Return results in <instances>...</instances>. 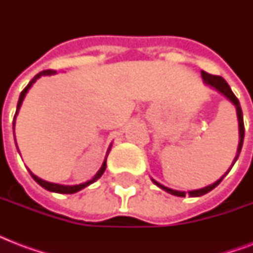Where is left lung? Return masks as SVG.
I'll list each match as a JSON object with an SVG mask.
<instances>
[{"mask_svg":"<svg viewBox=\"0 0 253 253\" xmlns=\"http://www.w3.org/2000/svg\"><path fill=\"white\" fill-rule=\"evenodd\" d=\"M201 76H202V80H204V83L206 85H209V86L214 87L215 90H218L220 93V94H223L226 98L228 99V101H231V103L234 105V106L236 107V114H238V122H239V144H238V152H236V156L235 159H234V162H232V166L235 164V162L238 160V158H239V154L240 151H242V147H243V140H244V122H243V113H242V107H240V103H239V99L236 98L235 94L232 93L231 87L228 86V84L226 83V80L224 79H222L220 76H214V75H210V73L205 72V71H202L201 72ZM231 166V168H232ZM231 168L228 169L227 172L224 173L223 176L220 177L219 180H216L214 184L211 185H208V186H205V188H201V189H196V190H189V196L190 197H201L204 196V194H206V193H209L210 190H212V189L215 188V186H218V185L220 184V181L223 180V177L227 174L230 170H231ZM152 182H154L155 185H158L159 188L163 189V190H166L167 193H169V194H172V196H177V197H185V194H186V192H181V190H174V189H170V188H167V186H164V185L159 184L158 181H155L154 178H152Z\"/></svg>","mask_w":253,"mask_h":253,"instance_id":"1","label":"left lung"}]
</instances>
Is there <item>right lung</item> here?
<instances>
[{
  "label": "right lung",
  "instance_id": "right-lung-1",
  "mask_svg": "<svg viewBox=\"0 0 253 253\" xmlns=\"http://www.w3.org/2000/svg\"><path fill=\"white\" fill-rule=\"evenodd\" d=\"M56 73V71H52V69H48V71H43V72H39L37 75V76L34 77L33 80L30 81L29 84H27V86L23 89V90L21 91V95H19V99H18V105H17V111H15V115H14V121H13V130H14V126H15V118H17V114L18 111H19V109H21V105L22 102H23V98H25L26 93L29 91V89L31 86H33V84L35 83V81L38 80V79H41L42 76H51V75H55ZM17 144V143H15ZM109 151H110V147H109V150H107V154H106V158H105V160H103L102 163V167L99 168V170L97 173H95V176L91 178V180L86 181V182H84V184H79V185H60V184H55V182H48V181H44L42 180V178H39L38 176H35L31 170H30V174H31V177H33L34 180L37 181L38 184L41 185L42 188H44L45 190H49V192H53V193H60V194H73V193H77L80 192L81 189L86 188V186H89L90 184H93V182H95V181L98 180L99 177L102 176L103 172H105V169H106V159H107V155H109Z\"/></svg>",
  "mask_w": 253,
  "mask_h": 253
}]
</instances>
